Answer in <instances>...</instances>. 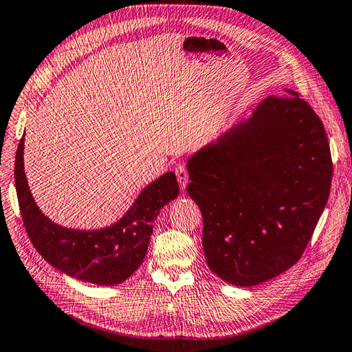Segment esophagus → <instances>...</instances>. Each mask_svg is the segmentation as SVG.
Instances as JSON below:
<instances>
[{
	"mask_svg": "<svg viewBox=\"0 0 352 352\" xmlns=\"http://www.w3.org/2000/svg\"><path fill=\"white\" fill-rule=\"evenodd\" d=\"M175 174H177L178 184H180V188H182V189H184V188H186V184L189 183L188 168H186L184 164H177V168H175Z\"/></svg>",
	"mask_w": 352,
	"mask_h": 352,
	"instance_id": "1",
	"label": "esophagus"
}]
</instances>
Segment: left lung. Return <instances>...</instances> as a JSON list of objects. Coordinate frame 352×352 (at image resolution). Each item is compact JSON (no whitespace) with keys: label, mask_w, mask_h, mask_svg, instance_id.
<instances>
[{"label":"left lung","mask_w":352,"mask_h":352,"mask_svg":"<svg viewBox=\"0 0 352 352\" xmlns=\"http://www.w3.org/2000/svg\"><path fill=\"white\" fill-rule=\"evenodd\" d=\"M210 270L238 287L298 263L325 209L333 162L325 128L285 89L188 160Z\"/></svg>","instance_id":"obj_1"}]
</instances>
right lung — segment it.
Here are the masks:
<instances>
[{
  "instance_id": "right-lung-1",
  "label": "right lung",
  "mask_w": 352,
  "mask_h": 352,
  "mask_svg": "<svg viewBox=\"0 0 352 352\" xmlns=\"http://www.w3.org/2000/svg\"><path fill=\"white\" fill-rule=\"evenodd\" d=\"M24 137L15 157V186L25 232L48 264L68 276L98 285L126 280L143 263L153 223L178 197L174 172L148 184L119 221L100 230H74L54 224L34 203L24 172Z\"/></svg>"
}]
</instances>
